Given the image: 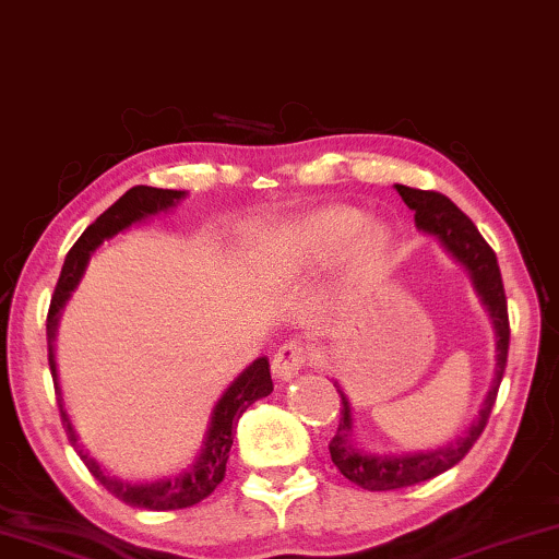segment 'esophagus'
I'll return each mask as SVG.
<instances>
[{"label": "esophagus", "mask_w": 559, "mask_h": 559, "mask_svg": "<svg viewBox=\"0 0 559 559\" xmlns=\"http://www.w3.org/2000/svg\"><path fill=\"white\" fill-rule=\"evenodd\" d=\"M305 362H307V347L302 343H297V340H289V343H285L277 353H274L272 358L274 376L280 380H293L299 370L305 368Z\"/></svg>", "instance_id": "34e87169"}]
</instances>
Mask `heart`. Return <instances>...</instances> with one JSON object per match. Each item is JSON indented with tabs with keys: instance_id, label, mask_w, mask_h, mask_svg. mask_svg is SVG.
Instances as JSON below:
<instances>
[{
	"instance_id": "heart-1",
	"label": "heart",
	"mask_w": 559,
	"mask_h": 559,
	"mask_svg": "<svg viewBox=\"0 0 559 559\" xmlns=\"http://www.w3.org/2000/svg\"><path fill=\"white\" fill-rule=\"evenodd\" d=\"M366 216L353 206L320 209L282 226L266 237L262 262L270 272H302L325 266L343 252L349 239L354 245L345 252L343 289L360 295L376 285L385 264L388 234L383 226H366Z\"/></svg>"
}]
</instances>
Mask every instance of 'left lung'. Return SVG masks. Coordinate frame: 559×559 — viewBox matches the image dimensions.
<instances>
[{
    "mask_svg": "<svg viewBox=\"0 0 559 559\" xmlns=\"http://www.w3.org/2000/svg\"><path fill=\"white\" fill-rule=\"evenodd\" d=\"M395 191L401 193V199L406 201V206L416 216V226L420 231L433 234L441 239V245L449 249L456 260L466 266L472 274V282L479 293L484 307L489 310V318L495 322L497 333V370L491 388L484 399V406L479 416L464 436H459L456 441L439 447L433 451H408V454H368V451L358 449L353 443V416H350V403H347L345 393L340 391V420L337 431L330 441V456L333 464L340 468V474L345 479H350L358 487L368 491H391L414 487V484L428 481L433 476L449 472L451 466H456L461 459L468 454V449L474 447L479 439L484 426H487L491 408H495L497 391L501 378H504L507 368V353H509V314H507V295L504 285H501V272L497 264V254L484 237L476 229L474 222L461 212V209L443 197L439 191H420L411 189V186L395 183Z\"/></svg>",
    "mask_w": 559,
    "mask_h": 559,
    "instance_id": "obj_1",
    "label": "left lung"
}]
</instances>
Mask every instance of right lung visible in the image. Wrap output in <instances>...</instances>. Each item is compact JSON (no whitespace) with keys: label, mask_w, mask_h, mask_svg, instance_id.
<instances>
[{"label":"right lung","mask_w":559,"mask_h":559,"mask_svg":"<svg viewBox=\"0 0 559 559\" xmlns=\"http://www.w3.org/2000/svg\"><path fill=\"white\" fill-rule=\"evenodd\" d=\"M183 197L186 191L153 189V186H133V189H128L123 197H120L110 209H105L98 219L87 226V229L80 234L75 245H72L68 257H64L58 285H55L50 312H47V360H50L62 426L64 431H68L72 449H75L78 456L83 459L87 472H91L112 497H118L120 501H126V504L131 507L153 509V512H168V509H186V507L199 504L201 499H206L224 481L226 461H229V449L234 443V428H237V420L254 401L270 395L274 388L272 376H270V360L257 358L245 373H239V378L226 388L219 403L214 406L204 447H201L197 461H193L186 472H181L179 476H168V479H156V481H126L105 472L98 461L87 454V449L78 441V433L75 428H72L68 414H64L60 385H58V366H55V333H58L60 310L70 299L72 289L78 287V282L83 277L87 266V260H91L95 249H98L105 239L116 237L118 231L128 229V226L145 219V216L168 212V209L179 204Z\"/></svg>","instance_id":"right-lung-1"}]
</instances>
